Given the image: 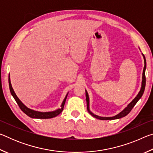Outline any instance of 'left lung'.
Returning <instances> with one entry per match:
<instances>
[{"label": "left lung", "instance_id": "1", "mask_svg": "<svg viewBox=\"0 0 153 153\" xmlns=\"http://www.w3.org/2000/svg\"><path fill=\"white\" fill-rule=\"evenodd\" d=\"M142 56H143L144 60V69H143V73H142V86L140 90L138 92V95L136 96L135 97V98L131 101L129 104L127 106V107L124 108V109L120 112L119 114H117V115L113 116V117H100V116H98L97 115H94V113H92L91 111L90 110V100H89V97H88V94L87 91L86 90V102H87V109L88 113L91 115L93 117L98 119V120H116V119H120L121 117H123L126 116L130 112L131 110L132 109L133 107L135 106V105L136 104V102L138 101L140 98L142 97V94L144 92V89H145V86H146V77H145V70H146V59H145V56L142 53Z\"/></svg>", "mask_w": 153, "mask_h": 153}]
</instances>
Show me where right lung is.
I'll list each match as a JSON object with an SVG mask.
<instances>
[{
	"mask_svg": "<svg viewBox=\"0 0 153 153\" xmlns=\"http://www.w3.org/2000/svg\"><path fill=\"white\" fill-rule=\"evenodd\" d=\"M9 85L10 92L11 93V95L13 97L15 101H16L17 103V105H19L21 110H22L24 113L26 114L27 116H29L30 117H32V118L50 119V118H53V117H56V116H57L62 112V111H63L65 103L66 98H67V95H68V93H67L66 97L64 98L63 102H62L60 108H58L57 110H55L54 111H50V112H40V111H36L31 109V108H29L28 107H27L24 103L21 101L19 98L17 97V95L15 93L13 89L11 84V80H10V76H9Z\"/></svg>",
	"mask_w": 153,
	"mask_h": 153,
	"instance_id": "obj_1",
	"label": "right lung"
}]
</instances>
